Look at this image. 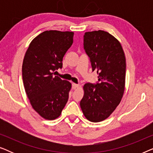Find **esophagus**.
Here are the masks:
<instances>
[{
	"instance_id": "obj_1",
	"label": "esophagus",
	"mask_w": 153,
	"mask_h": 153,
	"mask_svg": "<svg viewBox=\"0 0 153 153\" xmlns=\"http://www.w3.org/2000/svg\"><path fill=\"white\" fill-rule=\"evenodd\" d=\"M79 86H80V85H79V84H76V83H72V88L73 90L76 89L77 88H79Z\"/></svg>"
}]
</instances>
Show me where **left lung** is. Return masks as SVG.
<instances>
[{"label":"left lung","mask_w":153,"mask_h":153,"mask_svg":"<svg viewBox=\"0 0 153 153\" xmlns=\"http://www.w3.org/2000/svg\"><path fill=\"white\" fill-rule=\"evenodd\" d=\"M83 48L90 58L98 82L86 83L80 102L85 118L91 122L105 120L120 104L125 91L126 60L117 39L104 30L86 32Z\"/></svg>","instance_id":"8db88e82"}]
</instances>
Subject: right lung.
Masks as SVG:
<instances>
[{
    "label": "right lung",
    "mask_w": 153,
    "mask_h": 153,
    "mask_svg": "<svg viewBox=\"0 0 153 153\" xmlns=\"http://www.w3.org/2000/svg\"><path fill=\"white\" fill-rule=\"evenodd\" d=\"M74 33L47 30L33 39L22 65L23 82L31 106L42 118L60 116L72 84L55 76L62 58L73 43Z\"/></svg>",
    "instance_id": "right-lung-1"
}]
</instances>
